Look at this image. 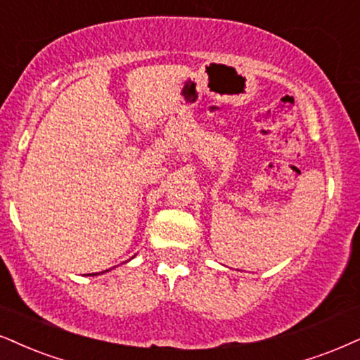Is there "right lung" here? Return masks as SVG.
Wrapping results in <instances>:
<instances>
[{"mask_svg":"<svg viewBox=\"0 0 360 360\" xmlns=\"http://www.w3.org/2000/svg\"><path fill=\"white\" fill-rule=\"evenodd\" d=\"M88 275H90V274H88ZM91 275H96V274H91Z\"/></svg>","mask_w":360,"mask_h":360,"instance_id":"add662e5","label":"right lung"}]
</instances>
